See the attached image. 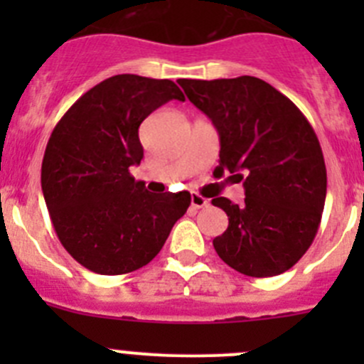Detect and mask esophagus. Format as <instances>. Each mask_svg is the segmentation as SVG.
Segmentation results:
<instances>
[{
    "label": "esophagus",
    "instance_id": "obj_1",
    "mask_svg": "<svg viewBox=\"0 0 364 364\" xmlns=\"http://www.w3.org/2000/svg\"><path fill=\"white\" fill-rule=\"evenodd\" d=\"M190 199H192V208H196V209L208 208L209 205V200L204 199V197L199 196V193H192V197H190Z\"/></svg>",
    "mask_w": 364,
    "mask_h": 364
}]
</instances>
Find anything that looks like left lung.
I'll list each match as a JSON object with an SVG mask.
<instances>
[{"label":"left lung","instance_id":"1","mask_svg":"<svg viewBox=\"0 0 364 364\" xmlns=\"http://www.w3.org/2000/svg\"><path fill=\"white\" fill-rule=\"evenodd\" d=\"M178 82L218 130V171L247 174L243 204L211 200L229 216L225 232L213 240L216 253L247 277L285 273L314 243L324 211L328 174L314 128L257 77Z\"/></svg>","mask_w":364,"mask_h":364}]
</instances>
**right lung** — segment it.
<instances>
[{
	"mask_svg": "<svg viewBox=\"0 0 364 364\" xmlns=\"http://www.w3.org/2000/svg\"><path fill=\"white\" fill-rule=\"evenodd\" d=\"M185 95L168 79L121 73L82 95L58 121L42 161V192L61 245L86 269L124 274L151 262L188 209V192L151 193L132 165L139 127Z\"/></svg>",
	"mask_w": 364,
	"mask_h": 364,
	"instance_id": "obj_1",
	"label": "right lung"
}]
</instances>
